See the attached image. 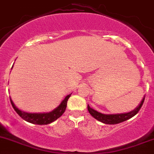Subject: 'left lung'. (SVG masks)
I'll list each match as a JSON object with an SVG mask.
<instances>
[{"instance_id":"left-lung-1","label":"left lung","mask_w":154,"mask_h":154,"mask_svg":"<svg viewBox=\"0 0 154 154\" xmlns=\"http://www.w3.org/2000/svg\"><path fill=\"white\" fill-rule=\"evenodd\" d=\"M145 97L142 99V101H141L140 104L137 106V107H136V109H134L132 111L129 112H126V113H121V114H103L101 112L96 111V110H93V108L89 106L88 104V111L90 113V115L93 117H94L96 119H97L98 121L101 122L102 123L107 125H115V124H119V123L123 122L126 121V120L132 118L133 116L137 114V112L139 111V110L142 107V104H143L144 101H145Z\"/></svg>"}]
</instances>
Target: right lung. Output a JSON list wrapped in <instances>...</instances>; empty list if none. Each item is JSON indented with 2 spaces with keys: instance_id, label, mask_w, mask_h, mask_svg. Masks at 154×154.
<instances>
[{
  "instance_id": "obj_1",
  "label": "right lung",
  "mask_w": 154,
  "mask_h": 154,
  "mask_svg": "<svg viewBox=\"0 0 154 154\" xmlns=\"http://www.w3.org/2000/svg\"><path fill=\"white\" fill-rule=\"evenodd\" d=\"M70 96L71 94H69L68 96H66L65 99L61 101V104L58 105V107L54 109L53 111L49 112H43V113H41V112L40 113H35H35H29V112H23L22 110H19L18 107L15 105V104H14L13 101L11 99V98L10 101L14 110H15V112L23 120L35 125H48L50 123L55 121L56 119H58L61 116H62V114L65 111L67 101L69 99V98L70 97Z\"/></svg>"
}]
</instances>
